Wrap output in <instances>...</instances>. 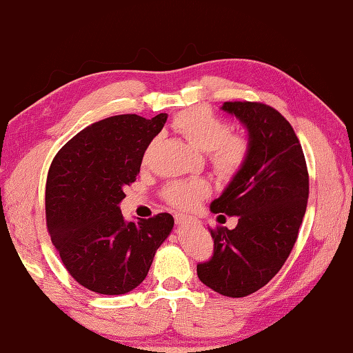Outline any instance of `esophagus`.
Segmentation results:
<instances>
[{"label":"esophagus","mask_w":353,"mask_h":353,"mask_svg":"<svg viewBox=\"0 0 353 353\" xmlns=\"http://www.w3.org/2000/svg\"><path fill=\"white\" fill-rule=\"evenodd\" d=\"M174 221L177 225H183L187 223H193L194 218L193 216H188V214H182V213H176L174 214Z\"/></svg>","instance_id":"obj_1"}]
</instances>
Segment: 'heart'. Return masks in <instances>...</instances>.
Segmentation results:
<instances>
[{
	"label": "heart",
	"instance_id": "b5f03b06",
	"mask_svg": "<svg viewBox=\"0 0 353 353\" xmlns=\"http://www.w3.org/2000/svg\"><path fill=\"white\" fill-rule=\"evenodd\" d=\"M172 126L199 151H205L214 171L221 176H232L241 170L249 155V141L246 137L230 134V126L224 119L204 109L193 107L176 115ZM157 140L149 143L146 157L152 151ZM210 193V187L202 179L176 181L166 185L163 198L171 205L182 210H191Z\"/></svg>",
	"mask_w": 353,
	"mask_h": 353
}]
</instances>
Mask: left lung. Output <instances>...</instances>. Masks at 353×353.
Returning <instances> with one entry per match:
<instances>
[{"mask_svg": "<svg viewBox=\"0 0 353 353\" xmlns=\"http://www.w3.org/2000/svg\"><path fill=\"white\" fill-rule=\"evenodd\" d=\"M248 130L249 155L213 213L238 216L235 229L212 232L213 256L198 265L202 283L227 297H244L263 288L288 259L308 201V171L291 124L261 103H224Z\"/></svg>", "mask_w": 353, "mask_h": 353, "instance_id": "8db88e82", "label": "left lung"}]
</instances>
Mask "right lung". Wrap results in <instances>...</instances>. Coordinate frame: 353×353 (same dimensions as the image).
<instances>
[{"mask_svg": "<svg viewBox=\"0 0 353 353\" xmlns=\"http://www.w3.org/2000/svg\"><path fill=\"white\" fill-rule=\"evenodd\" d=\"M166 113L146 119L117 115L81 130L56 154L46 177V225L63 266L77 283L117 296L146 279L155 250L171 234L170 213L124 219V185L135 181Z\"/></svg>", "mask_w": 353, "mask_h": 353, "instance_id": "right-lung-1", "label": "right lung"}]
</instances>
